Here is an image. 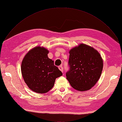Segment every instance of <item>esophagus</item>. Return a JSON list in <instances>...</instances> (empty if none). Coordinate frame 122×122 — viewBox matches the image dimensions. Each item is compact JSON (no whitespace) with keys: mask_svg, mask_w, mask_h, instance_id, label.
<instances>
[{"mask_svg":"<svg viewBox=\"0 0 122 122\" xmlns=\"http://www.w3.org/2000/svg\"><path fill=\"white\" fill-rule=\"evenodd\" d=\"M58 68H59V69L60 71H61L62 72H63V67L62 65L59 66V67H58Z\"/></svg>","mask_w":122,"mask_h":122,"instance_id":"34e87169","label":"esophagus"}]
</instances>
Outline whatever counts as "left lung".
<instances>
[{"label": "left lung", "instance_id": "8db88e82", "mask_svg": "<svg viewBox=\"0 0 122 122\" xmlns=\"http://www.w3.org/2000/svg\"><path fill=\"white\" fill-rule=\"evenodd\" d=\"M69 54L67 79L77 90H88L96 84L101 75L102 57L97 50L84 44L72 49Z\"/></svg>", "mask_w": 122, "mask_h": 122}]
</instances>
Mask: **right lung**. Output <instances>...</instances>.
Returning a JSON list of instances; mask_svg holds the SVG:
<instances>
[{
	"mask_svg": "<svg viewBox=\"0 0 122 122\" xmlns=\"http://www.w3.org/2000/svg\"><path fill=\"white\" fill-rule=\"evenodd\" d=\"M49 51L36 47L29 51L22 62L21 73L26 84L33 91L48 92L53 87L55 79L62 75V72L48 57Z\"/></svg>",
	"mask_w": 122,
	"mask_h": 122,
	"instance_id": "1",
	"label": "right lung"
}]
</instances>
